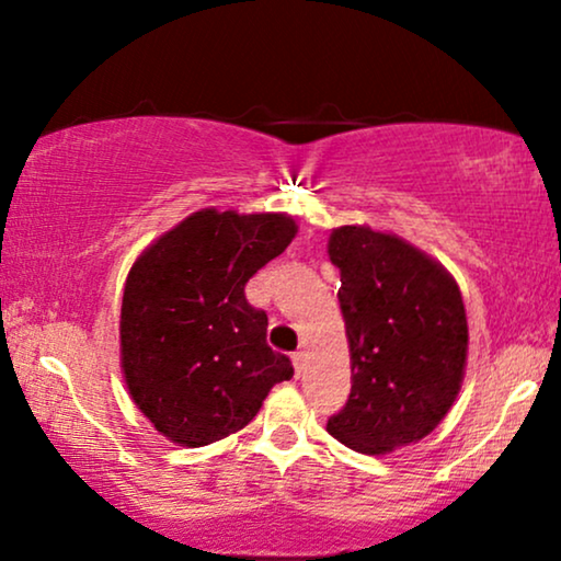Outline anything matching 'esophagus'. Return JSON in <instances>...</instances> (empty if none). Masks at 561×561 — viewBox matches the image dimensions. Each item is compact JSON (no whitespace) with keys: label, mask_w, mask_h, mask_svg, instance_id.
I'll return each mask as SVG.
<instances>
[{"label":"esophagus","mask_w":561,"mask_h":561,"mask_svg":"<svg viewBox=\"0 0 561 561\" xmlns=\"http://www.w3.org/2000/svg\"><path fill=\"white\" fill-rule=\"evenodd\" d=\"M290 359H294V370H296V375H301V370H304V352H296V355L290 357Z\"/></svg>","instance_id":"1"}]
</instances>
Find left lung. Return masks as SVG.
<instances>
[{
  "label": "left lung",
  "mask_w": 561,
  "mask_h": 561,
  "mask_svg": "<svg viewBox=\"0 0 561 561\" xmlns=\"http://www.w3.org/2000/svg\"><path fill=\"white\" fill-rule=\"evenodd\" d=\"M352 390L327 432L363 455H388L432 434L467 365V313L447 267L401 237L365 225L332 229Z\"/></svg>",
  "instance_id": "8db88e82"
}]
</instances>
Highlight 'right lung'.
Returning a JSON list of instances; mask_svg holds the SVG:
<instances>
[{
	"mask_svg": "<svg viewBox=\"0 0 561 561\" xmlns=\"http://www.w3.org/2000/svg\"><path fill=\"white\" fill-rule=\"evenodd\" d=\"M298 232L286 214L202 209L158 237L127 275L119 352L129 396L179 447H206L257 416L294 378L267 347V313L244 283Z\"/></svg>",
	"mask_w": 561,
	"mask_h": 561,
	"instance_id": "add662e5",
	"label": "right lung"
}]
</instances>
